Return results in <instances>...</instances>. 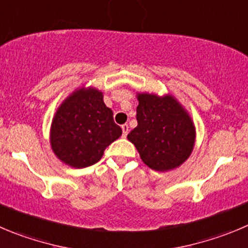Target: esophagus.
Here are the masks:
<instances>
[{"label":"esophagus","instance_id":"34e87169","mask_svg":"<svg viewBox=\"0 0 248 248\" xmlns=\"http://www.w3.org/2000/svg\"><path fill=\"white\" fill-rule=\"evenodd\" d=\"M122 130H123V136H124V138H126V135H128V133H129V125H128V124H123Z\"/></svg>","mask_w":248,"mask_h":248}]
</instances>
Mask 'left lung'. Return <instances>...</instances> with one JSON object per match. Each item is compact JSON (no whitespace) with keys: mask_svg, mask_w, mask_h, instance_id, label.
<instances>
[{"mask_svg":"<svg viewBox=\"0 0 248 248\" xmlns=\"http://www.w3.org/2000/svg\"><path fill=\"white\" fill-rule=\"evenodd\" d=\"M138 126L128 139L142 162L158 171L181 166L190 157L196 138L190 115L170 95L138 93Z\"/></svg>","mask_w":248,"mask_h":248,"instance_id":"left-lung-1","label":"left lung"}]
</instances>
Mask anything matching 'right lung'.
<instances>
[{
    "mask_svg": "<svg viewBox=\"0 0 248 248\" xmlns=\"http://www.w3.org/2000/svg\"><path fill=\"white\" fill-rule=\"evenodd\" d=\"M122 135L101 91L79 89L63 101L51 125L49 142L55 155L73 168L97 163L106 147Z\"/></svg>",
    "mask_w": 248,
    "mask_h": 248,
    "instance_id": "add662e5",
    "label": "right lung"
}]
</instances>
